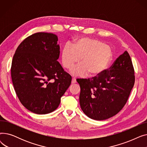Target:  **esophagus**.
Here are the masks:
<instances>
[{
	"instance_id": "34e87169",
	"label": "esophagus",
	"mask_w": 147,
	"mask_h": 147,
	"mask_svg": "<svg viewBox=\"0 0 147 147\" xmlns=\"http://www.w3.org/2000/svg\"><path fill=\"white\" fill-rule=\"evenodd\" d=\"M76 82V79L73 78V79H72V80H71V83H72V84H74V83H75Z\"/></svg>"
}]
</instances>
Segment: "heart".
<instances>
[{
    "label": "heart",
    "mask_w": 147,
    "mask_h": 147,
    "mask_svg": "<svg viewBox=\"0 0 147 147\" xmlns=\"http://www.w3.org/2000/svg\"><path fill=\"white\" fill-rule=\"evenodd\" d=\"M81 58L82 63L75 65L70 71L73 76H83L88 72L90 76L102 73L110 65L113 51L103 42L91 38H80L73 46L65 45L61 52L63 67L70 69Z\"/></svg>",
    "instance_id": "heart-1"
}]
</instances>
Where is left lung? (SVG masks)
Here are the masks:
<instances>
[{
	"instance_id": "obj_1",
	"label": "left lung",
	"mask_w": 147,
	"mask_h": 147,
	"mask_svg": "<svg viewBox=\"0 0 147 147\" xmlns=\"http://www.w3.org/2000/svg\"><path fill=\"white\" fill-rule=\"evenodd\" d=\"M79 102L87 116L103 120L117 114L126 104L134 83V69L129 54L125 51L109 70L92 79H78Z\"/></svg>"
}]
</instances>
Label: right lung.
<instances>
[{"label": "right lung", "instance_id": "right-lung-1", "mask_svg": "<svg viewBox=\"0 0 147 147\" xmlns=\"http://www.w3.org/2000/svg\"><path fill=\"white\" fill-rule=\"evenodd\" d=\"M58 40L55 34L35 33L21 43L13 57L14 89L21 104L35 114L55 111L71 84V76L58 61Z\"/></svg>", "mask_w": 147, "mask_h": 147}]
</instances>
